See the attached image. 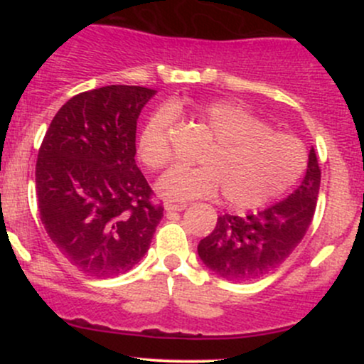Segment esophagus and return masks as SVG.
<instances>
[{
  "instance_id": "34e87169",
  "label": "esophagus",
  "mask_w": 364,
  "mask_h": 364,
  "mask_svg": "<svg viewBox=\"0 0 364 364\" xmlns=\"http://www.w3.org/2000/svg\"><path fill=\"white\" fill-rule=\"evenodd\" d=\"M164 208L168 212H181V210H185L186 205L185 203H166Z\"/></svg>"
}]
</instances>
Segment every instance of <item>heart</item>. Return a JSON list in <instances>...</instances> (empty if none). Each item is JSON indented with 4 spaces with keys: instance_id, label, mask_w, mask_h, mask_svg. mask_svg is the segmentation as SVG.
I'll return each instance as SVG.
<instances>
[{
    "instance_id": "heart-1",
    "label": "heart",
    "mask_w": 364,
    "mask_h": 364,
    "mask_svg": "<svg viewBox=\"0 0 364 364\" xmlns=\"http://www.w3.org/2000/svg\"><path fill=\"white\" fill-rule=\"evenodd\" d=\"M191 119L210 140L196 169H171L159 178L156 190L166 200L186 202L210 198L223 191L235 208H257L286 193L306 168V149L289 133L270 128L240 104L219 101L195 106ZM145 168L159 171L171 159L169 116L149 119L139 139Z\"/></svg>"
}]
</instances>
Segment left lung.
<instances>
[{
	"mask_svg": "<svg viewBox=\"0 0 364 364\" xmlns=\"http://www.w3.org/2000/svg\"><path fill=\"white\" fill-rule=\"evenodd\" d=\"M320 176L311 147L301 185L287 198L257 214L220 215L214 231L198 243L200 260L225 281H255L272 272L294 252L310 228Z\"/></svg>",
	"mask_w": 364,
	"mask_h": 364,
	"instance_id": "left-lung-1",
	"label": "left lung"
}]
</instances>
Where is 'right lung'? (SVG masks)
Masks as SVG:
<instances>
[{
	"instance_id": "add662e5",
	"label": "right lung",
	"mask_w": 364,
	"mask_h": 364,
	"mask_svg": "<svg viewBox=\"0 0 364 364\" xmlns=\"http://www.w3.org/2000/svg\"><path fill=\"white\" fill-rule=\"evenodd\" d=\"M156 94L136 85L82 92L56 112L39 149L41 220L63 257L92 277L135 267L162 219L135 162L136 119Z\"/></svg>"
}]
</instances>
